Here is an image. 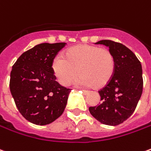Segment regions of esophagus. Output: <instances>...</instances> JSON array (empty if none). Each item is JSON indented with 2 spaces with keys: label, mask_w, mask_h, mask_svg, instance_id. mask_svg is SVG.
I'll use <instances>...</instances> for the list:
<instances>
[{
  "label": "esophagus",
  "mask_w": 151,
  "mask_h": 151,
  "mask_svg": "<svg viewBox=\"0 0 151 151\" xmlns=\"http://www.w3.org/2000/svg\"><path fill=\"white\" fill-rule=\"evenodd\" d=\"M83 94H84V95H86V94L88 93V91H86V90H83Z\"/></svg>",
  "instance_id": "esophagus-1"
}]
</instances>
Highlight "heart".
Here are the masks:
<instances>
[{
  "label": "heart",
  "mask_w": 151,
  "mask_h": 151,
  "mask_svg": "<svg viewBox=\"0 0 151 151\" xmlns=\"http://www.w3.org/2000/svg\"><path fill=\"white\" fill-rule=\"evenodd\" d=\"M52 68L63 86H69L79 74L82 85L101 88L112 78L115 71V58L108 49L83 44L68 48L65 58L57 56Z\"/></svg>",
  "instance_id": "obj_1"
}]
</instances>
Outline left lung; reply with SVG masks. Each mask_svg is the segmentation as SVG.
I'll use <instances>...</instances> for the list:
<instances>
[{"mask_svg":"<svg viewBox=\"0 0 151 151\" xmlns=\"http://www.w3.org/2000/svg\"><path fill=\"white\" fill-rule=\"evenodd\" d=\"M96 44L108 46L115 58V71L107 85L99 91L101 103L89 111L100 123L116 126L130 117L142 96V68L135 54L127 46L110 40Z\"/></svg>","mask_w":151,"mask_h":151,"instance_id":"1","label":"left lung"}]
</instances>
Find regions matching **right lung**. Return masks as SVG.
<instances>
[{
    "mask_svg": "<svg viewBox=\"0 0 151 151\" xmlns=\"http://www.w3.org/2000/svg\"><path fill=\"white\" fill-rule=\"evenodd\" d=\"M66 43H42L21 55L12 67L9 89L16 107L30 123L46 125L63 114L71 89L55 81L52 64Z\"/></svg>",
    "mask_w": 151,
    "mask_h": 151,
    "instance_id": "obj_1",
    "label": "right lung"
}]
</instances>
